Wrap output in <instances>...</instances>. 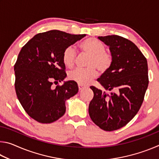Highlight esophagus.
Returning a JSON list of instances; mask_svg holds the SVG:
<instances>
[{
    "instance_id": "obj_1",
    "label": "esophagus",
    "mask_w": 159,
    "mask_h": 159,
    "mask_svg": "<svg viewBox=\"0 0 159 159\" xmlns=\"http://www.w3.org/2000/svg\"><path fill=\"white\" fill-rule=\"evenodd\" d=\"M85 88V85H83L82 84H79V90H81L83 88Z\"/></svg>"
}]
</instances>
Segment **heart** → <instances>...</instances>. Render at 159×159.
<instances>
[{
	"label": "heart",
	"mask_w": 159,
	"mask_h": 159,
	"mask_svg": "<svg viewBox=\"0 0 159 159\" xmlns=\"http://www.w3.org/2000/svg\"><path fill=\"white\" fill-rule=\"evenodd\" d=\"M80 48L83 52L90 55L85 69H75L69 72V79L74 80L79 84L85 85L90 83L98 76V72L107 71L112 64L111 53L105 51L104 45L95 39H88L80 43ZM76 59V50L73 46H68L64 50L62 61L69 68L74 66Z\"/></svg>",
	"instance_id": "1"
}]
</instances>
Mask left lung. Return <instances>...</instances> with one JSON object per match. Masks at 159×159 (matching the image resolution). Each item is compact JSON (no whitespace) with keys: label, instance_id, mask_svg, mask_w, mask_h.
<instances>
[{"label":"left lung","instance_id":"left-lung-1","mask_svg":"<svg viewBox=\"0 0 159 159\" xmlns=\"http://www.w3.org/2000/svg\"><path fill=\"white\" fill-rule=\"evenodd\" d=\"M98 39L109 47L112 64L98 81L107 94L94 86L89 115L102 130L113 131L125 126L140 109L149 84L146 57L133 42L111 35Z\"/></svg>","mask_w":159,"mask_h":159}]
</instances>
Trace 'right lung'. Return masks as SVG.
I'll return each mask as SVG.
<instances>
[{
	"mask_svg": "<svg viewBox=\"0 0 159 159\" xmlns=\"http://www.w3.org/2000/svg\"><path fill=\"white\" fill-rule=\"evenodd\" d=\"M85 36L51 30L35 35L21 48L14 66L15 91L24 109L36 121L58 120L66 111V100L79 91L74 80L52 85L66 76L64 50Z\"/></svg>",
	"mask_w": 159,
	"mask_h": 159,
	"instance_id": "add662e5",
	"label": "right lung"
}]
</instances>
